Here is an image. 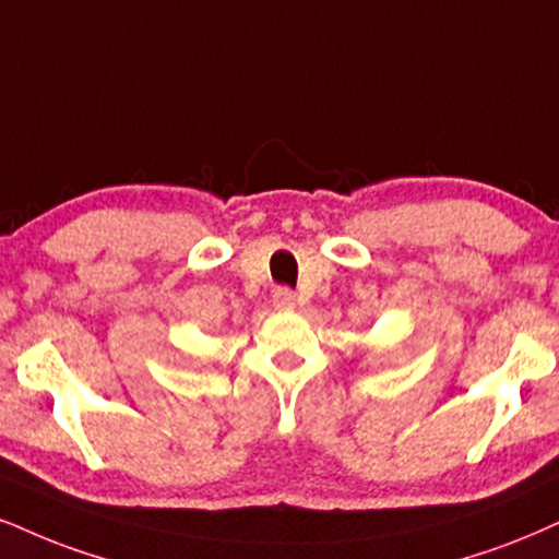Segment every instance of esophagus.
Instances as JSON below:
<instances>
[{"mask_svg": "<svg viewBox=\"0 0 559 559\" xmlns=\"http://www.w3.org/2000/svg\"><path fill=\"white\" fill-rule=\"evenodd\" d=\"M272 298L277 308H295V293L290 290V287H277Z\"/></svg>", "mask_w": 559, "mask_h": 559, "instance_id": "obj_1", "label": "esophagus"}]
</instances>
